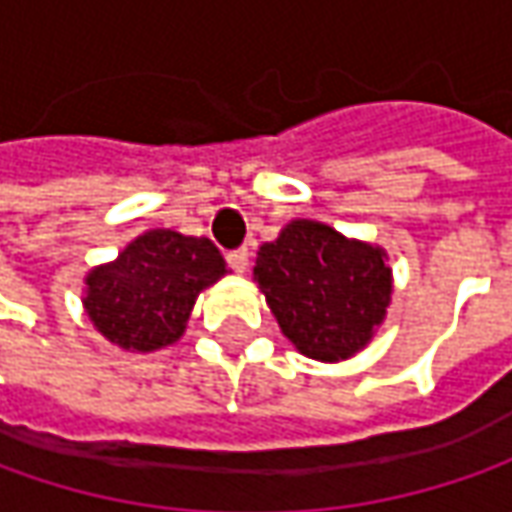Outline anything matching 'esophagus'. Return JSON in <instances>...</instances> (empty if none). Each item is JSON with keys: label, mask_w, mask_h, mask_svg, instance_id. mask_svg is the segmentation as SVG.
I'll list each match as a JSON object with an SVG mask.
<instances>
[{"label": "esophagus", "mask_w": 512, "mask_h": 512, "mask_svg": "<svg viewBox=\"0 0 512 512\" xmlns=\"http://www.w3.org/2000/svg\"><path fill=\"white\" fill-rule=\"evenodd\" d=\"M227 265L233 267L236 273H245L247 265H250V250H247V247L230 250V253H227Z\"/></svg>", "instance_id": "obj_1"}]
</instances>
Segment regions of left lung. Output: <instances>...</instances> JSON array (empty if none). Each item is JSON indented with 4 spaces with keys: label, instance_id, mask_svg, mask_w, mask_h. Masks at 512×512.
Returning a JSON list of instances; mask_svg holds the SVG:
<instances>
[{
    "label": "left lung",
    "instance_id": "8db88e82",
    "mask_svg": "<svg viewBox=\"0 0 512 512\" xmlns=\"http://www.w3.org/2000/svg\"><path fill=\"white\" fill-rule=\"evenodd\" d=\"M253 276L282 333L299 353L322 362L359 353L390 302L382 250L307 219L259 247Z\"/></svg>",
    "mask_w": 512,
    "mask_h": 512
}]
</instances>
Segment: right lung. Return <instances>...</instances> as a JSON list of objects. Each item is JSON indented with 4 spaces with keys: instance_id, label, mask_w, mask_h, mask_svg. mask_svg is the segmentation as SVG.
<instances>
[{
    "instance_id": "right-lung-1",
    "label": "right lung",
    "mask_w": 512,
    "mask_h": 512,
    "mask_svg": "<svg viewBox=\"0 0 512 512\" xmlns=\"http://www.w3.org/2000/svg\"><path fill=\"white\" fill-rule=\"evenodd\" d=\"M219 276L225 259L210 239L148 230L90 273L85 310L105 339L148 353L185 333L196 296Z\"/></svg>"
}]
</instances>
